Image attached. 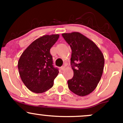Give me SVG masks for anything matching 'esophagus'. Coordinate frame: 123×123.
Instances as JSON below:
<instances>
[{
    "label": "esophagus",
    "mask_w": 123,
    "mask_h": 123,
    "mask_svg": "<svg viewBox=\"0 0 123 123\" xmlns=\"http://www.w3.org/2000/svg\"><path fill=\"white\" fill-rule=\"evenodd\" d=\"M65 66H62V67H61V69L62 71H64V69H65Z\"/></svg>",
    "instance_id": "1"
}]
</instances>
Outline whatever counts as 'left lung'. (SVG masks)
<instances>
[{
  "label": "left lung",
  "mask_w": 123,
  "mask_h": 123,
  "mask_svg": "<svg viewBox=\"0 0 123 123\" xmlns=\"http://www.w3.org/2000/svg\"><path fill=\"white\" fill-rule=\"evenodd\" d=\"M72 50L71 65L74 76L68 80L69 90L80 96L92 92L99 82L104 57L95 43L78 32L62 34Z\"/></svg>",
  "instance_id": "8db88e82"
}]
</instances>
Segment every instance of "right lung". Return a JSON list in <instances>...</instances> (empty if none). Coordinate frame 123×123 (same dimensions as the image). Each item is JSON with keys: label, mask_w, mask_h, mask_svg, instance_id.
Returning <instances> with one entry per match:
<instances>
[{"label": "right lung", "mask_w": 123, "mask_h": 123, "mask_svg": "<svg viewBox=\"0 0 123 123\" xmlns=\"http://www.w3.org/2000/svg\"><path fill=\"white\" fill-rule=\"evenodd\" d=\"M59 37L58 34H52L37 38L28 46L18 61L21 79L33 92L43 93L54 85L59 70L53 65L50 49Z\"/></svg>", "instance_id": "add662e5"}]
</instances>
